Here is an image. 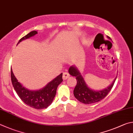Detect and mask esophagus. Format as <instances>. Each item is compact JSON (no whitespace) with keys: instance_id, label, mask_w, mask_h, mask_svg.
Masks as SVG:
<instances>
[{"instance_id":"obj_1","label":"esophagus","mask_w":133,"mask_h":133,"mask_svg":"<svg viewBox=\"0 0 133 133\" xmlns=\"http://www.w3.org/2000/svg\"><path fill=\"white\" fill-rule=\"evenodd\" d=\"M69 76H70V75H69V74L68 73V72H64L63 73V76H62V78H63V80H66L68 79Z\"/></svg>"}]
</instances>
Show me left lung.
Listing matches in <instances>:
<instances>
[{
	"mask_svg": "<svg viewBox=\"0 0 133 133\" xmlns=\"http://www.w3.org/2000/svg\"><path fill=\"white\" fill-rule=\"evenodd\" d=\"M108 38H110V37L108 36ZM68 72L71 75L75 76L76 79L77 81V84L74 90V96L81 103L84 104L97 103L103 99L112 89L116 79V78L112 83L106 89L100 90V91H95L88 87L83 79V78L76 67L71 66L69 68Z\"/></svg>",
	"mask_w": 133,
	"mask_h": 133,
	"instance_id": "left-lung-1",
	"label": "left lung"
}]
</instances>
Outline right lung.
Listing matches in <instances>:
<instances>
[{
  "label": "right lung",
  "mask_w": 133,
  "mask_h": 133,
  "mask_svg": "<svg viewBox=\"0 0 133 133\" xmlns=\"http://www.w3.org/2000/svg\"><path fill=\"white\" fill-rule=\"evenodd\" d=\"M37 33L38 32L37 31H31L26 36L22 37L17 44L22 41L29 38ZM11 80L14 89L22 101L27 105L38 110L45 109L50 105L55 96L58 86L63 81L62 73L49 82L43 89L32 91L23 87L21 83L18 82L17 79L14 75L11 68Z\"/></svg>",
  "instance_id": "add662e5"
}]
</instances>
